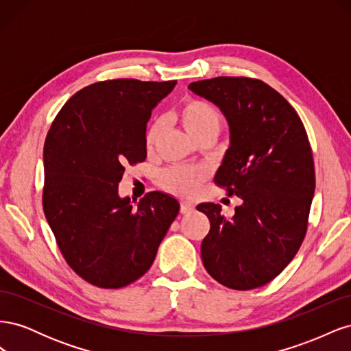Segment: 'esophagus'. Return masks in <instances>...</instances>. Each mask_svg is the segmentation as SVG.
<instances>
[{
    "instance_id": "34e87169",
    "label": "esophagus",
    "mask_w": 351,
    "mask_h": 351,
    "mask_svg": "<svg viewBox=\"0 0 351 351\" xmlns=\"http://www.w3.org/2000/svg\"><path fill=\"white\" fill-rule=\"evenodd\" d=\"M195 209V206L192 204H189V202H182V205H180V212L182 214H190Z\"/></svg>"
}]
</instances>
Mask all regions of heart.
Instances as JSON below:
<instances>
[{"label":"heart","mask_w":351,"mask_h":351,"mask_svg":"<svg viewBox=\"0 0 351 351\" xmlns=\"http://www.w3.org/2000/svg\"><path fill=\"white\" fill-rule=\"evenodd\" d=\"M178 121L193 141H197L204 136L217 137L222 125V119L218 110L214 105L202 99H189L184 102L182 108L178 110ZM161 132L162 125L159 121H155L147 129L145 137L147 149H152ZM205 178L206 171L204 168L174 167L167 169L162 174V184L169 192L178 196L192 197L197 193V189Z\"/></svg>","instance_id":"1"}]
</instances>
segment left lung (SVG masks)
<instances>
[{
	"label": "left lung",
	"instance_id": "left-lung-1",
	"mask_svg": "<svg viewBox=\"0 0 351 351\" xmlns=\"http://www.w3.org/2000/svg\"><path fill=\"white\" fill-rule=\"evenodd\" d=\"M189 89L226 117L230 145L214 180L241 199L232 217L212 202L196 206L210 221L202 262L228 289H258L291 262L304 239L315 195L309 139L291 105L262 80L215 77Z\"/></svg>",
	"mask_w": 351,
	"mask_h": 351
}]
</instances>
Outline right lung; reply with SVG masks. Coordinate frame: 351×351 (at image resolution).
<instances>
[{"label":"right lung","mask_w":351,"mask_h":351,"mask_svg":"<svg viewBox=\"0 0 351 351\" xmlns=\"http://www.w3.org/2000/svg\"><path fill=\"white\" fill-rule=\"evenodd\" d=\"M117 79L71 97L44 146V212L73 271L102 289H120L151 268L180 204L151 192L132 205L119 195L124 165L146 159L151 112L176 86ZM134 201V200H133Z\"/></svg>","instance_id":"add662e5"}]
</instances>
